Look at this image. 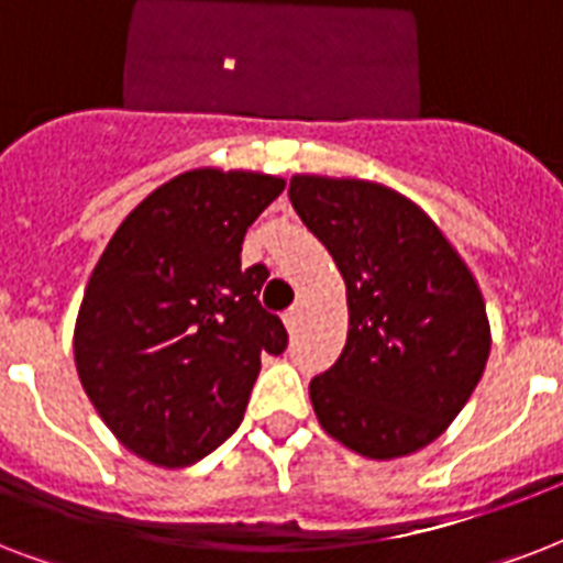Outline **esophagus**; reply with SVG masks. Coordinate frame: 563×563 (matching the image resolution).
Instances as JSON below:
<instances>
[{
  "label": "esophagus",
  "instance_id": "esophagus-1",
  "mask_svg": "<svg viewBox=\"0 0 563 563\" xmlns=\"http://www.w3.org/2000/svg\"><path fill=\"white\" fill-rule=\"evenodd\" d=\"M298 321H300V309L298 307H291V309H286V312H283V324H286V330H289V333H295Z\"/></svg>",
  "mask_w": 563,
  "mask_h": 563
}]
</instances>
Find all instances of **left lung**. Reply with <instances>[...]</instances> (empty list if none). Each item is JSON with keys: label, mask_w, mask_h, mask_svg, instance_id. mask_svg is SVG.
<instances>
[{"label": "left lung", "mask_w": 563, "mask_h": 563, "mask_svg": "<svg viewBox=\"0 0 563 563\" xmlns=\"http://www.w3.org/2000/svg\"><path fill=\"white\" fill-rule=\"evenodd\" d=\"M291 207L333 254L347 342L309 400L327 435L391 462L444 435L490 353L485 298L444 230L376 180L295 175Z\"/></svg>", "instance_id": "left-lung-1"}]
</instances>
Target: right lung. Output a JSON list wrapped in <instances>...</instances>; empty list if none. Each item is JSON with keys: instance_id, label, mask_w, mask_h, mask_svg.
I'll use <instances>...</instances> for the list:
<instances>
[{"instance_id": "obj_1", "label": "right lung", "mask_w": 563, "mask_h": 563, "mask_svg": "<svg viewBox=\"0 0 563 563\" xmlns=\"http://www.w3.org/2000/svg\"><path fill=\"white\" fill-rule=\"evenodd\" d=\"M286 180L189 169L128 212L92 268L75 318L84 391L117 441L157 467H187L239 427L263 353L286 327L256 300L263 265L242 239Z\"/></svg>"}]
</instances>
